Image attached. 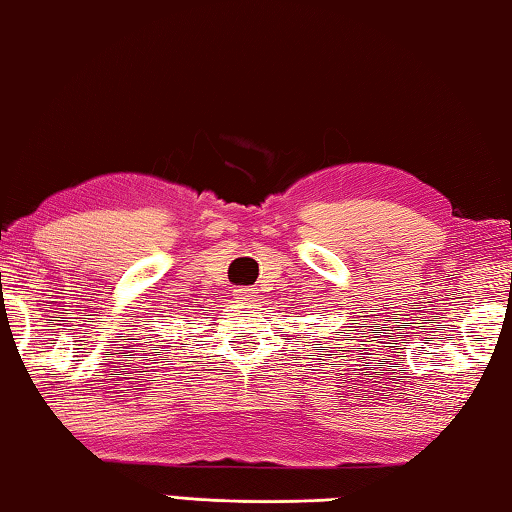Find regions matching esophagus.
Segmentation results:
<instances>
[{
	"label": "esophagus",
	"instance_id": "obj_1",
	"mask_svg": "<svg viewBox=\"0 0 512 512\" xmlns=\"http://www.w3.org/2000/svg\"><path fill=\"white\" fill-rule=\"evenodd\" d=\"M234 296H237V300H241V303H250V300H255L257 291L250 287H239V289H234Z\"/></svg>",
	"mask_w": 512,
	"mask_h": 512
}]
</instances>
